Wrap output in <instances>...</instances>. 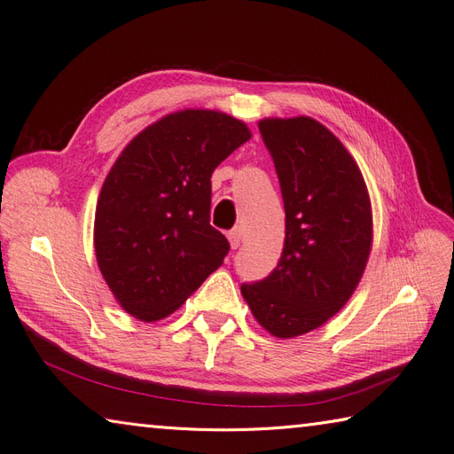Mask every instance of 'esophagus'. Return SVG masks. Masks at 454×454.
<instances>
[{
    "instance_id": "obj_1",
    "label": "esophagus",
    "mask_w": 454,
    "mask_h": 454,
    "mask_svg": "<svg viewBox=\"0 0 454 454\" xmlns=\"http://www.w3.org/2000/svg\"><path fill=\"white\" fill-rule=\"evenodd\" d=\"M227 237H229V242H231V248L237 250L240 246V240H242V231L239 227L232 229V231H229Z\"/></svg>"
}]
</instances>
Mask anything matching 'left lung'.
<instances>
[{
	"label": "left lung",
	"mask_w": 454,
	"mask_h": 454,
	"mask_svg": "<svg viewBox=\"0 0 454 454\" xmlns=\"http://www.w3.org/2000/svg\"><path fill=\"white\" fill-rule=\"evenodd\" d=\"M286 210L278 265L242 284L255 320L280 339L303 335L345 307L371 252L364 176L335 136L310 117L259 121Z\"/></svg>",
	"instance_id": "8db88e82"
}]
</instances>
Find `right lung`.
<instances>
[{
	"mask_svg": "<svg viewBox=\"0 0 454 454\" xmlns=\"http://www.w3.org/2000/svg\"><path fill=\"white\" fill-rule=\"evenodd\" d=\"M252 134L242 121L185 109L122 149L100 191L94 250L119 305L144 322L172 314L229 254L210 225L212 172Z\"/></svg>",
	"mask_w": 454,
	"mask_h": 454,
	"instance_id": "1",
	"label": "right lung"
}]
</instances>
